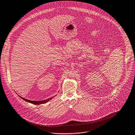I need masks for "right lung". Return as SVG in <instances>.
Instances as JSON below:
<instances>
[{
	"mask_svg": "<svg viewBox=\"0 0 135 135\" xmlns=\"http://www.w3.org/2000/svg\"><path fill=\"white\" fill-rule=\"evenodd\" d=\"M19 97H21L22 99H23L24 100L26 101L27 102H29V103H32L33 104H35V105H39V104H45V103H46L47 102H48L49 100H50L51 99L53 98V97L50 98H49V99H46V100H43V101H31V100H27V99H25V98H22V97H21L20 96Z\"/></svg>",
	"mask_w": 135,
	"mask_h": 135,
	"instance_id": "obj_1",
	"label": "right lung"
}]
</instances>
